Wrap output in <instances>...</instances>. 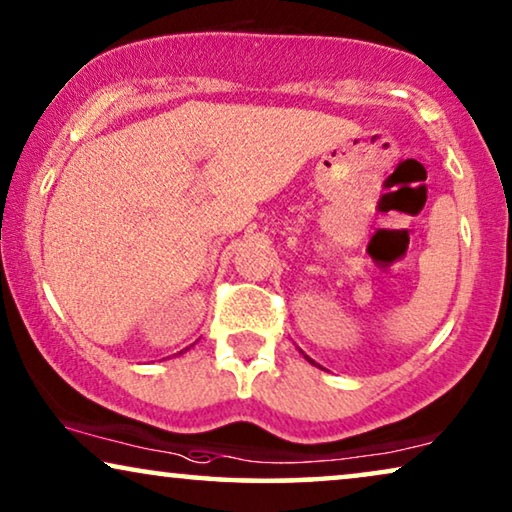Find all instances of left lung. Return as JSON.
Wrapping results in <instances>:
<instances>
[{"label": "left lung", "mask_w": 512, "mask_h": 512, "mask_svg": "<svg viewBox=\"0 0 512 512\" xmlns=\"http://www.w3.org/2000/svg\"><path fill=\"white\" fill-rule=\"evenodd\" d=\"M305 359H307V361H310V363H314V361H312V359H310V356H305Z\"/></svg>", "instance_id": "1"}]
</instances>
